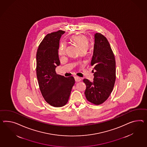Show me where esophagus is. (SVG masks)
Listing matches in <instances>:
<instances>
[{
  "mask_svg": "<svg viewBox=\"0 0 147 147\" xmlns=\"http://www.w3.org/2000/svg\"><path fill=\"white\" fill-rule=\"evenodd\" d=\"M75 79L76 82H79L81 80V78L79 77H77V76L75 77Z\"/></svg>",
  "mask_w": 147,
  "mask_h": 147,
  "instance_id": "34e87169",
  "label": "esophagus"
}]
</instances>
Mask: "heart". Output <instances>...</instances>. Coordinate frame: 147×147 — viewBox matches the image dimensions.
Here are the masks:
<instances>
[{"label": "heart", "instance_id": "obj_1", "mask_svg": "<svg viewBox=\"0 0 147 147\" xmlns=\"http://www.w3.org/2000/svg\"><path fill=\"white\" fill-rule=\"evenodd\" d=\"M72 40L78 46L80 51H86L90 44V40L84 35H78L71 37ZM66 49V45L64 42H62L60 44L59 54L60 55H63L65 54Z\"/></svg>", "mask_w": 147, "mask_h": 147}]
</instances>
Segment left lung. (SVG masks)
Listing matches in <instances>:
<instances>
[{"label": "left lung", "mask_w": 147, "mask_h": 147, "mask_svg": "<svg viewBox=\"0 0 147 147\" xmlns=\"http://www.w3.org/2000/svg\"><path fill=\"white\" fill-rule=\"evenodd\" d=\"M94 52L90 65L94 66L93 81L83 79L87 100L95 105L105 102L113 90L116 80V61L108 40L103 34L94 35Z\"/></svg>", "instance_id": "1"}]
</instances>
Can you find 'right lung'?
Instances as JSON below:
<instances>
[{
  "label": "right lung",
  "mask_w": 147,
  "mask_h": 147,
  "mask_svg": "<svg viewBox=\"0 0 147 147\" xmlns=\"http://www.w3.org/2000/svg\"><path fill=\"white\" fill-rule=\"evenodd\" d=\"M65 31L59 30L47 34L38 46L36 54V74L44 98L54 107L65 105L75 80L72 76L57 75L55 68L60 64L59 58V43Z\"/></svg>",
  "instance_id": "right-lung-1"
}]
</instances>
